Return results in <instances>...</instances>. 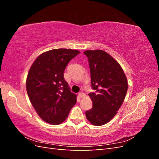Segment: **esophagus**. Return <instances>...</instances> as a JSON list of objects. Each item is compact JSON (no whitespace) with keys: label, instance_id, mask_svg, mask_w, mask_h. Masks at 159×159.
<instances>
[{"label":"esophagus","instance_id":"34e87169","mask_svg":"<svg viewBox=\"0 0 159 159\" xmlns=\"http://www.w3.org/2000/svg\"><path fill=\"white\" fill-rule=\"evenodd\" d=\"M78 95H79V97L80 98H84V97H85V94L84 93H83V92H81V93H78Z\"/></svg>","mask_w":159,"mask_h":159}]
</instances>
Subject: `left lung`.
I'll return each mask as SVG.
<instances>
[{
    "label": "left lung",
    "instance_id": "8db88e82",
    "mask_svg": "<svg viewBox=\"0 0 159 159\" xmlns=\"http://www.w3.org/2000/svg\"><path fill=\"white\" fill-rule=\"evenodd\" d=\"M91 86L89 93L93 107L85 112L88 121L95 126L109 122L121 107L128 89L126 75L121 66L108 53L102 50H86Z\"/></svg>",
    "mask_w": 159,
    "mask_h": 159
}]
</instances>
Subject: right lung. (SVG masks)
Masks as SVG:
<instances>
[{"label": "right lung", "mask_w": 159, "mask_h": 159, "mask_svg": "<svg viewBox=\"0 0 159 159\" xmlns=\"http://www.w3.org/2000/svg\"><path fill=\"white\" fill-rule=\"evenodd\" d=\"M77 50L60 48L42 53L33 62L27 75L26 91L32 106L43 121L59 125L76 103L64 78L69 61L79 54Z\"/></svg>", "instance_id": "obj_1"}]
</instances>
